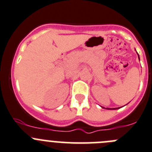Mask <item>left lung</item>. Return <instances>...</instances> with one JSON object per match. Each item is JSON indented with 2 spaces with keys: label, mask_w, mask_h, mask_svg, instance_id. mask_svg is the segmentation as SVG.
<instances>
[{
  "label": "left lung",
  "mask_w": 152,
  "mask_h": 152,
  "mask_svg": "<svg viewBox=\"0 0 152 152\" xmlns=\"http://www.w3.org/2000/svg\"><path fill=\"white\" fill-rule=\"evenodd\" d=\"M138 56H139V55H138ZM139 58H140V57H139ZM106 109H107V110H117V109H119V108H113V109H112V108H106Z\"/></svg>",
  "instance_id": "8db88e82"
}]
</instances>
